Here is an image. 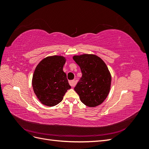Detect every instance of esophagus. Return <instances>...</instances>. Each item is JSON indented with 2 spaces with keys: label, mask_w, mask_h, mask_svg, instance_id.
Segmentation results:
<instances>
[{
  "label": "esophagus",
  "mask_w": 149,
  "mask_h": 149,
  "mask_svg": "<svg viewBox=\"0 0 149 149\" xmlns=\"http://www.w3.org/2000/svg\"><path fill=\"white\" fill-rule=\"evenodd\" d=\"M69 83H70V84L71 86H72V87L74 86L75 84H76L75 81H74V80H71V81H69Z\"/></svg>",
  "instance_id": "obj_1"
}]
</instances>
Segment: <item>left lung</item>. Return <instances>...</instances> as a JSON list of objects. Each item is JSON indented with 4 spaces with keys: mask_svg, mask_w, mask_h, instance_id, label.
Returning <instances> with one entry per match:
<instances>
[{
    "mask_svg": "<svg viewBox=\"0 0 149 149\" xmlns=\"http://www.w3.org/2000/svg\"><path fill=\"white\" fill-rule=\"evenodd\" d=\"M81 68L82 77L74 87L80 100L88 107L100 105L109 93L111 76L103 60L95 55L74 56Z\"/></svg>",
    "mask_w": 149,
    "mask_h": 149,
    "instance_id": "obj_1",
    "label": "left lung"
}]
</instances>
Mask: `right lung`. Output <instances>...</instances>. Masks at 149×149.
<instances>
[{
  "label": "right lung",
  "instance_id": "add662e5",
  "mask_svg": "<svg viewBox=\"0 0 149 149\" xmlns=\"http://www.w3.org/2000/svg\"><path fill=\"white\" fill-rule=\"evenodd\" d=\"M65 62L63 56H48L36 67L32 86L36 96L43 104L57 105L63 100L67 90L71 88L66 74L63 71Z\"/></svg>",
  "mask_w": 149,
  "mask_h": 149
}]
</instances>
